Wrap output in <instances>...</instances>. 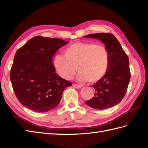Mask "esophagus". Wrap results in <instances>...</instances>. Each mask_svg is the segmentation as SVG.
Wrapping results in <instances>:
<instances>
[{"mask_svg":"<svg viewBox=\"0 0 148 148\" xmlns=\"http://www.w3.org/2000/svg\"><path fill=\"white\" fill-rule=\"evenodd\" d=\"M73 86L75 88H77V89H79V88H81L82 87V85L80 84H73Z\"/></svg>","mask_w":148,"mask_h":148,"instance_id":"1","label":"esophagus"}]
</instances>
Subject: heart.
Masks as SVG:
<instances>
[{"label":"heart","instance_id":"obj_1","mask_svg":"<svg viewBox=\"0 0 148 148\" xmlns=\"http://www.w3.org/2000/svg\"><path fill=\"white\" fill-rule=\"evenodd\" d=\"M110 64V53L104 45L92 42H77L66 47L64 55H57L53 65L62 78L70 79L79 71L81 81L96 83L104 77Z\"/></svg>","mask_w":148,"mask_h":148}]
</instances>
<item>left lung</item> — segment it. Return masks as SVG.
<instances>
[{
  "mask_svg": "<svg viewBox=\"0 0 148 148\" xmlns=\"http://www.w3.org/2000/svg\"><path fill=\"white\" fill-rule=\"evenodd\" d=\"M84 37L100 40L110 53L108 71L101 80L92 85L95 89V96L86 101V104L96 109L110 108L123 99L127 91L131 78L128 57L112 34H90Z\"/></svg>",
  "mask_w": 148,
  "mask_h": 148,
  "instance_id": "1",
  "label": "left lung"
}]
</instances>
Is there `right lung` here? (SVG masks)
Segmentation results:
<instances>
[{
    "label": "right lung",
    "instance_id": "add662e5",
    "mask_svg": "<svg viewBox=\"0 0 148 148\" xmlns=\"http://www.w3.org/2000/svg\"><path fill=\"white\" fill-rule=\"evenodd\" d=\"M69 42L37 36L16 52L10 78L18 100L31 110L44 112L60 102L72 83L59 77L52 63L58 49Z\"/></svg>",
    "mask_w": 148,
    "mask_h": 148
}]
</instances>
